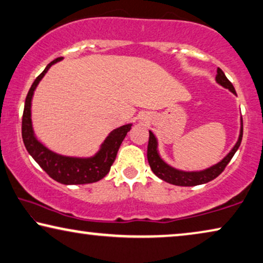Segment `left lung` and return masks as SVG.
I'll return each mask as SVG.
<instances>
[{
  "label": "left lung",
  "mask_w": 263,
  "mask_h": 263,
  "mask_svg": "<svg viewBox=\"0 0 263 263\" xmlns=\"http://www.w3.org/2000/svg\"><path fill=\"white\" fill-rule=\"evenodd\" d=\"M216 82L219 85H222L226 89H229L231 92L236 95V91L234 89L233 84H231L229 79L226 77L224 72L218 67L217 68V74H216ZM243 136V123H242V117H241V130H239V136L237 142L233 147L227 157H224L218 163L209 167L206 170L203 171H196V172H186V171L177 170L174 167L170 166L168 163H166L161 159L158 151V140L155 138V135L149 130V141H148V148H147V159L148 163H149L152 171L155 176L162 179L163 181L170 182L172 185L177 186H196L201 185L205 182H209L214 180L215 178L219 176L226 168L228 163L230 162V160L233 159L234 154L237 152L239 144H241Z\"/></svg>",
  "instance_id": "1"
}]
</instances>
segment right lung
<instances>
[{"mask_svg":"<svg viewBox=\"0 0 263 263\" xmlns=\"http://www.w3.org/2000/svg\"><path fill=\"white\" fill-rule=\"evenodd\" d=\"M63 58H57L48 64L46 68L37 76L30 86L25 101L24 116H22V140L25 147L32 158L35 160L41 168L55 181L64 185H82L96 182L109 173L110 167L115 161L119 148L124 140L127 133L130 130L132 123L114 129L101 144L100 151L93 157L77 158L66 157L55 153L36 139L32 124V98L37 84H39L46 72L53 64L58 63Z\"/></svg>","mask_w":263,"mask_h":263,"instance_id":"right-lung-1","label":"right lung"}]
</instances>
